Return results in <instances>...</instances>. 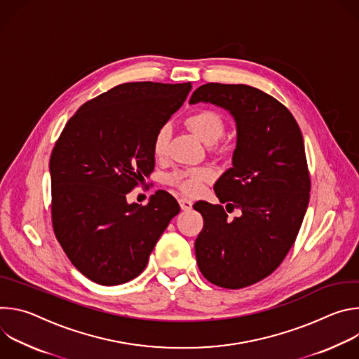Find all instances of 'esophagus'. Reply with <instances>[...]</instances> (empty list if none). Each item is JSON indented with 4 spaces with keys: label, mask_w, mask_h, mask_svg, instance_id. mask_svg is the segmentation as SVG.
Masks as SVG:
<instances>
[{
    "label": "esophagus",
    "mask_w": 359,
    "mask_h": 359,
    "mask_svg": "<svg viewBox=\"0 0 359 359\" xmlns=\"http://www.w3.org/2000/svg\"><path fill=\"white\" fill-rule=\"evenodd\" d=\"M179 204H180L182 210H184V212H189V210H191V208H193V203H191L189 198H184V197L179 198Z\"/></svg>",
    "instance_id": "esophagus-1"
}]
</instances>
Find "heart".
I'll use <instances>...</instances> for the list:
<instances>
[{
  "label": "heart",
  "mask_w": 359,
  "mask_h": 359,
  "mask_svg": "<svg viewBox=\"0 0 359 359\" xmlns=\"http://www.w3.org/2000/svg\"><path fill=\"white\" fill-rule=\"evenodd\" d=\"M186 126L203 142L209 146L217 143L226 130L224 121L222 116L213 111L201 109L189 115L184 121ZM169 139H170V129L168 125L161 126L155 136H153L151 150L153 155L156 158H165L168 149H169ZM210 179V172L196 168V169H184L173 172L168 176L169 184L177 187L186 194H196L201 190L203 183H206Z\"/></svg>",
  "instance_id": "b5f03b06"
}]
</instances>
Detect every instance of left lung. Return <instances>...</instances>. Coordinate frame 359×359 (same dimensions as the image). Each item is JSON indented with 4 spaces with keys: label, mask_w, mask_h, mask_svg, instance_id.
I'll return each instance as SVG.
<instances>
[{
    "label": "left lung",
    "mask_w": 359,
    "mask_h": 359,
    "mask_svg": "<svg viewBox=\"0 0 359 359\" xmlns=\"http://www.w3.org/2000/svg\"><path fill=\"white\" fill-rule=\"evenodd\" d=\"M189 102L220 107L236 121L233 168L215 184L226 208L194 204L204 220L194 250L204 278L243 288L270 276L297 238L311 190L304 139L291 112L257 88L206 83ZM234 208L241 215L230 219Z\"/></svg>",
    "instance_id": "obj_1"
}]
</instances>
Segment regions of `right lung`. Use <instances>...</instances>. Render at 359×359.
Returning <instances> with one entry per match:
<instances>
[{
  "instance_id": "add662e5",
  "label": "right lung",
  "mask_w": 359,
  "mask_h": 359,
  "mask_svg": "<svg viewBox=\"0 0 359 359\" xmlns=\"http://www.w3.org/2000/svg\"><path fill=\"white\" fill-rule=\"evenodd\" d=\"M190 89V82L118 85L83 104L57 140L49 161L54 233L93 283L118 285L137 277L180 212L163 190L146 206L129 204L126 194L153 172V136Z\"/></svg>"
}]
</instances>
